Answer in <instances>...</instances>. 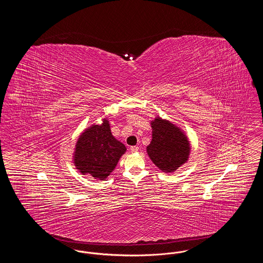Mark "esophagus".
Listing matches in <instances>:
<instances>
[{
    "instance_id": "1",
    "label": "esophagus",
    "mask_w": 263,
    "mask_h": 263,
    "mask_svg": "<svg viewBox=\"0 0 263 263\" xmlns=\"http://www.w3.org/2000/svg\"><path fill=\"white\" fill-rule=\"evenodd\" d=\"M139 150V148H138L137 146H132L131 148H130V151L132 152V153H136Z\"/></svg>"
}]
</instances>
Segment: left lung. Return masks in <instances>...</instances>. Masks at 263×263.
I'll return each instance as SVG.
<instances>
[{"instance_id": "1", "label": "left lung", "mask_w": 263, "mask_h": 263, "mask_svg": "<svg viewBox=\"0 0 263 263\" xmlns=\"http://www.w3.org/2000/svg\"><path fill=\"white\" fill-rule=\"evenodd\" d=\"M151 126L153 134L147 153L152 162L163 173L175 172L189 158L187 137L179 127L159 116L151 121Z\"/></svg>"}]
</instances>
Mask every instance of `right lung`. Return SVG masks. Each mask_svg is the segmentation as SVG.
I'll use <instances>...</instances> for the list:
<instances>
[{
  "instance_id": "add662e5",
  "label": "right lung",
  "mask_w": 263,
  "mask_h": 263,
  "mask_svg": "<svg viewBox=\"0 0 263 263\" xmlns=\"http://www.w3.org/2000/svg\"><path fill=\"white\" fill-rule=\"evenodd\" d=\"M125 152L124 144L113 137L109 121L104 118L101 124L89 126L80 135L73 159L82 175L104 180Z\"/></svg>"
}]
</instances>
